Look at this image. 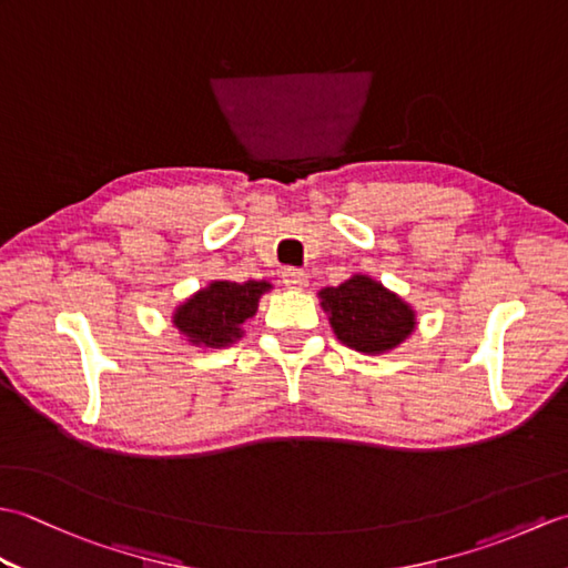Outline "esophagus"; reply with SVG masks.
<instances>
[{"mask_svg":"<svg viewBox=\"0 0 568 568\" xmlns=\"http://www.w3.org/2000/svg\"><path fill=\"white\" fill-rule=\"evenodd\" d=\"M283 283L285 287H291V291H303L307 285V273L303 268H295V265H287L283 271Z\"/></svg>","mask_w":568,"mask_h":568,"instance_id":"1","label":"esophagus"}]
</instances>
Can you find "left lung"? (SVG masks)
Wrapping results in <instances>:
<instances>
[{
    "instance_id": "8db88e82",
    "label": "left lung",
    "mask_w": 568,
    "mask_h": 568,
    "mask_svg": "<svg viewBox=\"0 0 568 568\" xmlns=\"http://www.w3.org/2000/svg\"><path fill=\"white\" fill-rule=\"evenodd\" d=\"M320 295L334 334L356 352H388L415 329V312L366 275H354L339 287H324Z\"/></svg>"
}]
</instances>
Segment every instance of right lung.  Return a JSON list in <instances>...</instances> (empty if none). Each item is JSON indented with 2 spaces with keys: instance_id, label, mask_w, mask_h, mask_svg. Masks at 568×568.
<instances>
[{
  "instance_id": "right-lung-1",
  "label": "right lung",
  "mask_w": 568,
  "mask_h": 568,
  "mask_svg": "<svg viewBox=\"0 0 568 568\" xmlns=\"http://www.w3.org/2000/svg\"><path fill=\"white\" fill-rule=\"evenodd\" d=\"M268 287L263 281H216L180 305L173 322L192 344L226 346L241 336V324L256 315L258 297Z\"/></svg>"
}]
</instances>
